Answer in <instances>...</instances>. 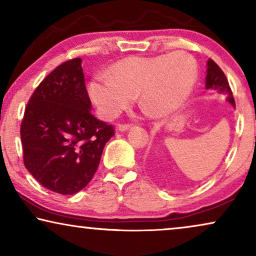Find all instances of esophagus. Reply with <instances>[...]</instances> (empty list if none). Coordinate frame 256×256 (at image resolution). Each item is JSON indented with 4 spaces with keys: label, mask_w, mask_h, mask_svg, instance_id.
<instances>
[{
    "label": "esophagus",
    "mask_w": 256,
    "mask_h": 256,
    "mask_svg": "<svg viewBox=\"0 0 256 256\" xmlns=\"http://www.w3.org/2000/svg\"><path fill=\"white\" fill-rule=\"evenodd\" d=\"M130 127H132L130 124H121L118 126V129L120 132H126V130H128V129Z\"/></svg>",
    "instance_id": "1"
}]
</instances>
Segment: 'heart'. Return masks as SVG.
<instances>
[{"mask_svg": "<svg viewBox=\"0 0 256 256\" xmlns=\"http://www.w3.org/2000/svg\"><path fill=\"white\" fill-rule=\"evenodd\" d=\"M197 72V62L184 51L154 57L132 56L118 62L110 76H96L90 84V94L107 120L116 118L135 96L146 113L166 116L190 96Z\"/></svg>", "mask_w": 256, "mask_h": 256, "instance_id": "1", "label": "heart"}]
</instances>
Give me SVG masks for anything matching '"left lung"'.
<instances>
[{
  "mask_svg": "<svg viewBox=\"0 0 256 256\" xmlns=\"http://www.w3.org/2000/svg\"><path fill=\"white\" fill-rule=\"evenodd\" d=\"M205 87L206 90H216L218 93L226 96L227 101L230 104H232V106L236 107V101H234L228 80H227L222 70L212 59H208V74H206Z\"/></svg>",
  "mask_w": 256,
  "mask_h": 256,
  "instance_id": "1",
  "label": "left lung"
}]
</instances>
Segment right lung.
<instances>
[{
  "label": "right lung",
  "mask_w": 256,
  "mask_h": 256,
  "mask_svg": "<svg viewBox=\"0 0 256 256\" xmlns=\"http://www.w3.org/2000/svg\"><path fill=\"white\" fill-rule=\"evenodd\" d=\"M90 108L80 58L57 66L29 99L20 124L24 166L48 190L74 194L96 174L115 132Z\"/></svg>",
  "instance_id": "obj_1"
}]
</instances>
